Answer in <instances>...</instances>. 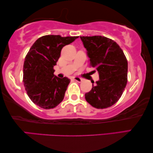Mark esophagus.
<instances>
[{
    "label": "esophagus",
    "instance_id": "1",
    "mask_svg": "<svg viewBox=\"0 0 153 153\" xmlns=\"http://www.w3.org/2000/svg\"><path fill=\"white\" fill-rule=\"evenodd\" d=\"M73 79L74 80V81H76V82H81L82 81V79H81L80 77H78V76H74Z\"/></svg>",
    "mask_w": 153,
    "mask_h": 153
}]
</instances>
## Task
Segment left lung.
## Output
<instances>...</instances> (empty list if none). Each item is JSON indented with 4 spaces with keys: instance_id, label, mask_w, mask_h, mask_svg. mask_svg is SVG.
<instances>
[{
    "instance_id": "1",
    "label": "left lung",
    "mask_w": 153,
    "mask_h": 153,
    "mask_svg": "<svg viewBox=\"0 0 153 153\" xmlns=\"http://www.w3.org/2000/svg\"><path fill=\"white\" fill-rule=\"evenodd\" d=\"M98 81L85 94L86 101L96 108L114 104L122 96L127 82L128 65L126 56L116 42L102 36H80Z\"/></svg>"
}]
</instances>
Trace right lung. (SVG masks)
Listing matches in <instances>:
<instances>
[{
  "mask_svg": "<svg viewBox=\"0 0 153 153\" xmlns=\"http://www.w3.org/2000/svg\"><path fill=\"white\" fill-rule=\"evenodd\" d=\"M78 38L59 35L41 36L34 42L25 57V89L30 99L42 108H53L63 100L71 80L54 75L53 66L59 58L63 47Z\"/></svg>",
  "mask_w": 153,
  "mask_h": 153,
  "instance_id": "obj_1",
  "label": "right lung"
}]
</instances>
